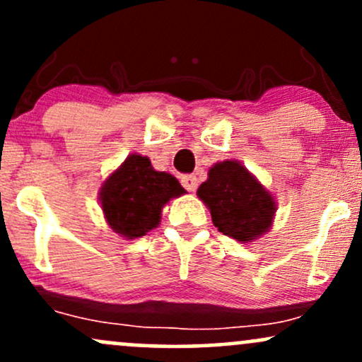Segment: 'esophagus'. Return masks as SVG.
Segmentation results:
<instances>
[{
  "label": "esophagus",
  "mask_w": 362,
  "mask_h": 362,
  "mask_svg": "<svg viewBox=\"0 0 362 362\" xmlns=\"http://www.w3.org/2000/svg\"><path fill=\"white\" fill-rule=\"evenodd\" d=\"M180 182H182V185L185 187L187 190H189V192H194L195 189H197V177L195 175H182L180 177Z\"/></svg>",
  "instance_id": "34e87169"
}]
</instances>
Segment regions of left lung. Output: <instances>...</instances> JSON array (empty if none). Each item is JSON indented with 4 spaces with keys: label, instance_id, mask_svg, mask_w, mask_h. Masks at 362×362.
I'll return each instance as SVG.
<instances>
[{
    "label": "left lung",
    "instance_id": "1",
    "mask_svg": "<svg viewBox=\"0 0 362 362\" xmlns=\"http://www.w3.org/2000/svg\"><path fill=\"white\" fill-rule=\"evenodd\" d=\"M197 195L211 211L214 226L236 242L250 243L271 230L277 209L274 195L240 161L211 167Z\"/></svg>",
    "mask_w": 362,
    "mask_h": 362
}]
</instances>
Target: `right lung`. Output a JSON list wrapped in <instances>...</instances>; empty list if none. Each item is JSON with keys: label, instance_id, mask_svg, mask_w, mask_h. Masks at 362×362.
Returning <instances> with one entry per match:
<instances>
[{"label": "right lung", "instance_id": "obj_1", "mask_svg": "<svg viewBox=\"0 0 362 362\" xmlns=\"http://www.w3.org/2000/svg\"><path fill=\"white\" fill-rule=\"evenodd\" d=\"M185 189L167 172H156L148 156L129 155L100 189V204L115 233L132 240L160 224L161 209Z\"/></svg>", "mask_w": 362, "mask_h": 362}]
</instances>
